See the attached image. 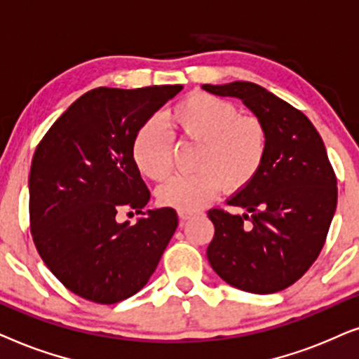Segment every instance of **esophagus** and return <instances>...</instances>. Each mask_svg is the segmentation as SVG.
<instances>
[{
  "label": "esophagus",
  "instance_id": "esophagus-1",
  "mask_svg": "<svg viewBox=\"0 0 359 359\" xmlns=\"http://www.w3.org/2000/svg\"><path fill=\"white\" fill-rule=\"evenodd\" d=\"M197 215V212H192V210H179V218L180 222H187L189 218H192Z\"/></svg>",
  "mask_w": 359,
  "mask_h": 359
}]
</instances>
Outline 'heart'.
Instances as JSON below:
<instances>
[{"label": "heart", "mask_w": 359, "mask_h": 359, "mask_svg": "<svg viewBox=\"0 0 359 359\" xmlns=\"http://www.w3.org/2000/svg\"><path fill=\"white\" fill-rule=\"evenodd\" d=\"M169 123L182 140L198 142L192 174L175 175L162 185L157 198L164 207L197 210L219 189L245 190L256 179L267 156V133L255 116L238 114L228 100L192 93L169 111ZM133 161L152 182H162L172 170V137L162 124L149 121L136 133Z\"/></svg>", "instance_id": "obj_1"}]
</instances>
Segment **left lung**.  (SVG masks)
<instances>
[{
    "instance_id": "obj_1",
    "label": "left lung",
    "mask_w": 359,
    "mask_h": 359,
    "mask_svg": "<svg viewBox=\"0 0 359 359\" xmlns=\"http://www.w3.org/2000/svg\"><path fill=\"white\" fill-rule=\"evenodd\" d=\"M240 98L267 133V156L251 185L228 200L246 210H208L215 236L207 256L233 287L252 294L287 289L317 259L337 210V175L318 131L302 111L251 82L203 85Z\"/></svg>"
}]
</instances>
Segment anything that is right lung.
I'll list each match as a JSON object with an SVG mask.
<instances>
[{"label":"right lung","instance_id":"1","mask_svg":"<svg viewBox=\"0 0 359 359\" xmlns=\"http://www.w3.org/2000/svg\"><path fill=\"white\" fill-rule=\"evenodd\" d=\"M182 90L100 87L67 108L42 137L29 174V226L37 252L72 292L111 305L144 287L177 224L174 208L142 212L151 198L133 161L147 119ZM137 210L136 225L119 224Z\"/></svg>","mask_w":359,"mask_h":359}]
</instances>
